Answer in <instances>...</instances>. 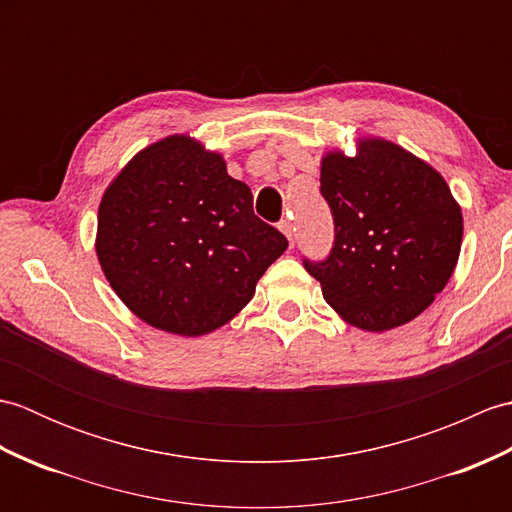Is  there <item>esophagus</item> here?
<instances>
[{
  "label": "esophagus",
  "instance_id": "1",
  "mask_svg": "<svg viewBox=\"0 0 512 512\" xmlns=\"http://www.w3.org/2000/svg\"><path fill=\"white\" fill-rule=\"evenodd\" d=\"M279 231H281V233H284V235L288 237V242L292 244V239H295V226H292V224H290L288 220H284V222H281V224H279Z\"/></svg>",
  "mask_w": 512,
  "mask_h": 512
}]
</instances>
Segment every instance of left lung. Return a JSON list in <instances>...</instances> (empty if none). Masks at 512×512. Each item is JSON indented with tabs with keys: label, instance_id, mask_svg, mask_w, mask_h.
Segmentation results:
<instances>
[{
	"label": "left lung",
	"instance_id": "left-lung-1",
	"mask_svg": "<svg viewBox=\"0 0 512 512\" xmlns=\"http://www.w3.org/2000/svg\"><path fill=\"white\" fill-rule=\"evenodd\" d=\"M321 193L334 215V248L306 262L323 299L365 332H387L427 310L462 248V206L429 162L380 136L356 138V154L321 156Z\"/></svg>",
	"mask_w": 512,
	"mask_h": 512
}]
</instances>
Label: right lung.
Segmentation results:
<instances>
[{"mask_svg":"<svg viewBox=\"0 0 512 512\" xmlns=\"http://www.w3.org/2000/svg\"><path fill=\"white\" fill-rule=\"evenodd\" d=\"M96 257L140 321L204 336L237 317L286 237L253 213V193L220 151L189 134L140 149L107 184Z\"/></svg>","mask_w":512,"mask_h":512,"instance_id":"right-lung-1","label":"right lung"}]
</instances>
